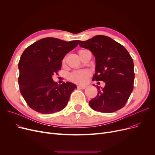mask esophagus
<instances>
[{
  "label": "esophagus",
  "instance_id": "34e87169",
  "mask_svg": "<svg viewBox=\"0 0 155 155\" xmlns=\"http://www.w3.org/2000/svg\"><path fill=\"white\" fill-rule=\"evenodd\" d=\"M77 88H80V89H82V90H84V89H85V88H86V86L78 85V86H77Z\"/></svg>",
  "mask_w": 155,
  "mask_h": 155
}]
</instances>
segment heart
<instances>
[{"instance_id":"heart-1","label":"heart","mask_w":155,"mask_h":155,"mask_svg":"<svg viewBox=\"0 0 155 155\" xmlns=\"http://www.w3.org/2000/svg\"><path fill=\"white\" fill-rule=\"evenodd\" d=\"M86 50H81L78 51V54L83 53ZM65 59L63 60V62H64ZM91 75V71L88 69L75 70L71 73L69 75V79L71 82L78 84H84L87 82L88 78Z\"/></svg>"}]
</instances>
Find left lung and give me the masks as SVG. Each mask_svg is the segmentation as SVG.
<instances>
[{"label":"left lung","instance_id":"obj_1","mask_svg":"<svg viewBox=\"0 0 155 155\" xmlns=\"http://www.w3.org/2000/svg\"><path fill=\"white\" fill-rule=\"evenodd\" d=\"M79 45L95 56V73L92 80L105 84L104 88L97 87L98 94L89 101L91 108L105 113L123 108L134 87V63L131 55L123 45L104 35L80 41Z\"/></svg>","mask_w":155,"mask_h":155}]
</instances>
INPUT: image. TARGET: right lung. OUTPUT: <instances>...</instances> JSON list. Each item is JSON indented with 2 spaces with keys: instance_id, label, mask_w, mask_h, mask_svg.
Segmentation results:
<instances>
[{
  "instance_id": "add662e5",
  "label": "right lung",
  "mask_w": 155,
  "mask_h": 155,
  "mask_svg": "<svg viewBox=\"0 0 155 155\" xmlns=\"http://www.w3.org/2000/svg\"><path fill=\"white\" fill-rule=\"evenodd\" d=\"M78 41L45 38L24 51L18 65V83L21 94L30 108L49 114L66 107L77 86L68 82L58 85L52 76L58 74L61 60L78 45Z\"/></svg>"
}]
</instances>
